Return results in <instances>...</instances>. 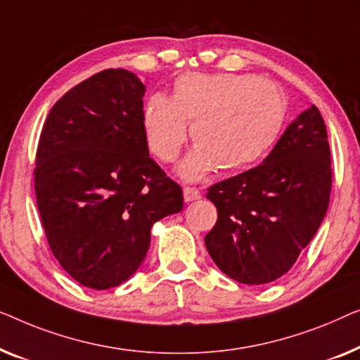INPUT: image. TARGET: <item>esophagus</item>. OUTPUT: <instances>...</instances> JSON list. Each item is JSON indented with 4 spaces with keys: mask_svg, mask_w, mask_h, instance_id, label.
<instances>
[{
    "mask_svg": "<svg viewBox=\"0 0 360 360\" xmlns=\"http://www.w3.org/2000/svg\"><path fill=\"white\" fill-rule=\"evenodd\" d=\"M184 200L186 202H194V200H197V199H200V192L195 189V187H184Z\"/></svg>",
    "mask_w": 360,
    "mask_h": 360,
    "instance_id": "1",
    "label": "esophagus"
}]
</instances>
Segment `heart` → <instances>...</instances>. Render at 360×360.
Returning <instances> with one entry per match:
<instances>
[{"label": "heart", "mask_w": 360, "mask_h": 360, "mask_svg": "<svg viewBox=\"0 0 360 360\" xmlns=\"http://www.w3.org/2000/svg\"><path fill=\"white\" fill-rule=\"evenodd\" d=\"M285 98L276 83L252 75L184 73L174 81L171 99L151 96L143 109V130L151 153L163 163L178 158L192 125L195 150L181 174L197 179L215 166L236 173L255 165L276 143Z\"/></svg>", "instance_id": "heart-1"}]
</instances>
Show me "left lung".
I'll return each instance as SVG.
<instances>
[{
	"instance_id": "1",
	"label": "left lung",
	"mask_w": 360,
	"mask_h": 360,
	"mask_svg": "<svg viewBox=\"0 0 360 360\" xmlns=\"http://www.w3.org/2000/svg\"><path fill=\"white\" fill-rule=\"evenodd\" d=\"M331 151L316 105L302 112L262 165L209 187L217 224L205 236L219 269L261 285L295 264L325 219L331 194Z\"/></svg>"
}]
</instances>
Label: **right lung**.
Returning a JSON list of instances; mask_svg holds the SVG:
<instances>
[{"label": "right lung", "instance_id": "1", "mask_svg": "<svg viewBox=\"0 0 360 360\" xmlns=\"http://www.w3.org/2000/svg\"><path fill=\"white\" fill-rule=\"evenodd\" d=\"M143 94L127 70L96 73L55 103L39 139L34 187L49 246L94 290L127 281L155 221L184 205L181 186L148 155Z\"/></svg>", "mask_w": 360, "mask_h": 360}]
</instances>
